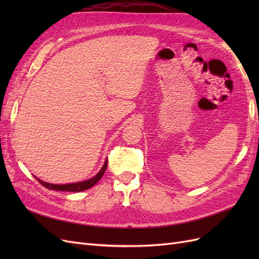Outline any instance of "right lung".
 <instances>
[{
	"label": "right lung",
	"mask_w": 259,
	"mask_h": 259,
	"mask_svg": "<svg viewBox=\"0 0 259 259\" xmlns=\"http://www.w3.org/2000/svg\"><path fill=\"white\" fill-rule=\"evenodd\" d=\"M107 164H108V160H106L105 164L103 168L100 169L99 173L94 176L93 178L89 179V180H85V182H81V183H74V184H67V185H54V184H49V183H45L43 182V180L36 178L35 176V179L37 180L38 183H40L41 185H43L45 188H48V189L50 190H56V191H70V192H80V191H84L86 189H90L91 187H93L95 184H97L100 178L103 177L104 173L106 171V168H107Z\"/></svg>",
	"instance_id": "right-lung-1"
}]
</instances>
